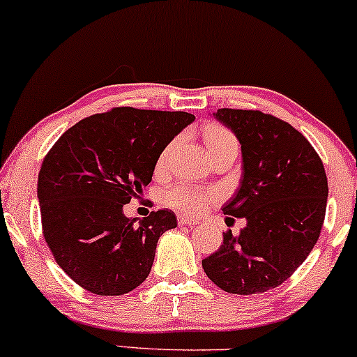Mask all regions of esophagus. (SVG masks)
<instances>
[{
  "mask_svg": "<svg viewBox=\"0 0 357 357\" xmlns=\"http://www.w3.org/2000/svg\"><path fill=\"white\" fill-rule=\"evenodd\" d=\"M178 224L179 225H196L199 224L196 219L188 218V215H178Z\"/></svg>",
  "mask_w": 357,
  "mask_h": 357,
  "instance_id": "obj_1",
  "label": "esophagus"
}]
</instances>
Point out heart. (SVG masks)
Here are the masks:
<instances>
[{
    "instance_id": "1",
    "label": "heart",
    "mask_w": 357,
    "mask_h": 357,
    "mask_svg": "<svg viewBox=\"0 0 357 357\" xmlns=\"http://www.w3.org/2000/svg\"><path fill=\"white\" fill-rule=\"evenodd\" d=\"M204 143H206L207 151H209V150H214V148L229 145V143H237V142L236 138H234V135L229 132V130H225L224 126L211 125L207 126L204 132ZM171 146L173 145L166 146L163 153L160 155V158H158V163H156L158 169H161L166 165ZM218 197L219 194L215 189L196 188V186H189L186 183H178L165 192L163 201L166 206L171 207V209L183 212V214L197 215L201 214L202 211H206L212 202L218 201Z\"/></svg>"
}]
</instances>
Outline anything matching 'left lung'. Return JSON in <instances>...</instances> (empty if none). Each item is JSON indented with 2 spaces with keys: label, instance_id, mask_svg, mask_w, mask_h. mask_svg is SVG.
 <instances>
[{
  "label": "left lung",
  "instance_id": "1",
  "mask_svg": "<svg viewBox=\"0 0 357 357\" xmlns=\"http://www.w3.org/2000/svg\"><path fill=\"white\" fill-rule=\"evenodd\" d=\"M214 115L236 133L243 160L241 186L222 211L245 218L247 225L237 237L225 232L202 268L227 293H264L290 278L318 242L326 173L311 143L287 121L238 108H219Z\"/></svg>",
  "mask_w": 357,
  "mask_h": 357
}]
</instances>
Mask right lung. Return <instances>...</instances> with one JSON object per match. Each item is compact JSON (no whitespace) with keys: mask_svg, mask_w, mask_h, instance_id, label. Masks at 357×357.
<instances>
[{"mask_svg":"<svg viewBox=\"0 0 357 357\" xmlns=\"http://www.w3.org/2000/svg\"><path fill=\"white\" fill-rule=\"evenodd\" d=\"M194 121L188 112L115 107L70 126L38 176L40 222L54 260L84 290L125 295L145 282L173 211L135 225L123 206L151 181L161 151Z\"/></svg>","mask_w":357,"mask_h":357,"instance_id":"1","label":"right lung"}]
</instances>
